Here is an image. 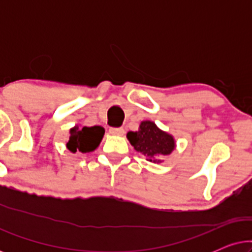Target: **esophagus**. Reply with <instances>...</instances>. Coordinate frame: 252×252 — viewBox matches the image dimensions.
Wrapping results in <instances>:
<instances>
[{
    "label": "esophagus",
    "instance_id": "esophagus-1",
    "mask_svg": "<svg viewBox=\"0 0 252 252\" xmlns=\"http://www.w3.org/2000/svg\"><path fill=\"white\" fill-rule=\"evenodd\" d=\"M110 133L113 134V135H122V134H124V128L123 127H111Z\"/></svg>",
    "mask_w": 252,
    "mask_h": 252
}]
</instances>
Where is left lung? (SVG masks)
<instances>
[{"label": "left lung", "instance_id": "1", "mask_svg": "<svg viewBox=\"0 0 252 252\" xmlns=\"http://www.w3.org/2000/svg\"><path fill=\"white\" fill-rule=\"evenodd\" d=\"M127 139L134 149L154 163H159L160 159H157V157L170 155L175 146L173 137L160 130L151 122L141 123L137 132L127 133Z\"/></svg>", "mask_w": 252, "mask_h": 252}]
</instances>
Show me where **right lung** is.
I'll return each instance as SVG.
<instances>
[{"label":"right lung","mask_w":252,"mask_h":252,"mask_svg":"<svg viewBox=\"0 0 252 252\" xmlns=\"http://www.w3.org/2000/svg\"><path fill=\"white\" fill-rule=\"evenodd\" d=\"M104 135V128L101 126L93 127H74L70 130L67 149L72 153H91L98 147Z\"/></svg>","instance_id":"add662e5"}]
</instances>
